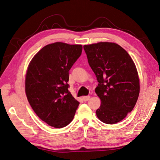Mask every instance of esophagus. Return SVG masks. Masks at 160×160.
Masks as SVG:
<instances>
[{
  "label": "esophagus",
  "mask_w": 160,
  "mask_h": 160,
  "mask_svg": "<svg viewBox=\"0 0 160 160\" xmlns=\"http://www.w3.org/2000/svg\"><path fill=\"white\" fill-rule=\"evenodd\" d=\"M90 96H85V97H82V99H83L84 102H87V101H88L89 99H90Z\"/></svg>",
  "instance_id": "34e87169"
}]
</instances>
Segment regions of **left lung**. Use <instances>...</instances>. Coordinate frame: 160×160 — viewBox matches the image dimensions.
<instances>
[{
  "instance_id": "left-lung-1",
  "label": "left lung",
  "mask_w": 160,
  "mask_h": 160,
  "mask_svg": "<svg viewBox=\"0 0 160 160\" xmlns=\"http://www.w3.org/2000/svg\"><path fill=\"white\" fill-rule=\"evenodd\" d=\"M83 48L99 82L95 92L101 106L97 116L104 123H118L132 110L139 96L140 81L134 62L115 43L99 42Z\"/></svg>"
}]
</instances>
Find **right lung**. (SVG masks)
I'll use <instances>...</instances> for the list:
<instances>
[{
	"label": "right lung",
	"instance_id": "add662e5",
	"mask_svg": "<svg viewBox=\"0 0 160 160\" xmlns=\"http://www.w3.org/2000/svg\"><path fill=\"white\" fill-rule=\"evenodd\" d=\"M79 44L55 42L43 47L29 64L25 92L36 114L54 128L73 119L80 102L68 91L69 70L82 53Z\"/></svg>",
	"mask_w": 160,
	"mask_h": 160
}]
</instances>
